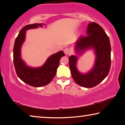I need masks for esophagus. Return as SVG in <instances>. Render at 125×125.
Wrapping results in <instances>:
<instances>
[{"label":"esophagus","instance_id":"34e87169","mask_svg":"<svg viewBox=\"0 0 125 125\" xmlns=\"http://www.w3.org/2000/svg\"><path fill=\"white\" fill-rule=\"evenodd\" d=\"M64 53L66 55H68L70 53V51H69V49L68 48H65V49L64 50Z\"/></svg>","mask_w":125,"mask_h":125}]
</instances>
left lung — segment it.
I'll list each match as a JSON object with an SVG mask.
<instances>
[{"mask_svg":"<svg viewBox=\"0 0 125 125\" xmlns=\"http://www.w3.org/2000/svg\"><path fill=\"white\" fill-rule=\"evenodd\" d=\"M87 36H81L75 43L76 54L93 49L96 55L95 64L87 73H82L76 67V55L69 56V68L74 82L85 88H93L102 82L108 75L111 68V48L108 36L101 26L95 22L88 24Z\"/></svg>","mask_w":125,"mask_h":125,"instance_id":"1","label":"left lung"}]
</instances>
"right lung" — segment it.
Instances as JSON below:
<instances>
[{"mask_svg":"<svg viewBox=\"0 0 125 125\" xmlns=\"http://www.w3.org/2000/svg\"><path fill=\"white\" fill-rule=\"evenodd\" d=\"M44 23L28 24L20 31L13 48V62L17 75L23 82L34 87H41L49 84L56 73L60 59L65 56L60 51L48 57L42 66L32 68L28 66L21 57V47L26 39V31L42 27Z\"/></svg>","mask_w":125,"mask_h":125,"instance_id":"right-lung-1","label":"right lung"}]
</instances>
